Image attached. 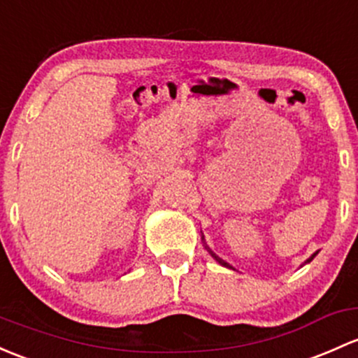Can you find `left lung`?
I'll return each mask as SVG.
<instances>
[{"label": "left lung", "mask_w": 358, "mask_h": 358, "mask_svg": "<svg viewBox=\"0 0 358 358\" xmlns=\"http://www.w3.org/2000/svg\"><path fill=\"white\" fill-rule=\"evenodd\" d=\"M209 252H210V250H209ZM210 254H213V252H210ZM315 254H317V252H315ZM315 254H314V255H312V257H308V259H307V262H310V261H312V259H314V257H315ZM213 257H214V259H216V261H217V262H220V264H223V266H227V268H229V264H228V262L221 261V259H220V257H217V255H214V254H213Z\"/></svg>", "instance_id": "1"}]
</instances>
